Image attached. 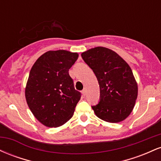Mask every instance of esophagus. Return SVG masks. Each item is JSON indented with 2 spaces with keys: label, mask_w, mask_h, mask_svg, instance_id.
I'll use <instances>...</instances> for the list:
<instances>
[{
  "label": "esophagus",
  "mask_w": 161,
  "mask_h": 161,
  "mask_svg": "<svg viewBox=\"0 0 161 161\" xmlns=\"http://www.w3.org/2000/svg\"><path fill=\"white\" fill-rule=\"evenodd\" d=\"M82 94L84 96H86V89H83L82 91Z\"/></svg>",
  "instance_id": "obj_1"
}]
</instances>
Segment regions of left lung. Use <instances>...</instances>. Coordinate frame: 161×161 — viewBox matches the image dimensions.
I'll use <instances>...</instances> for the list:
<instances>
[{
	"label": "left lung",
	"mask_w": 161,
	"mask_h": 161,
	"mask_svg": "<svg viewBox=\"0 0 161 161\" xmlns=\"http://www.w3.org/2000/svg\"><path fill=\"white\" fill-rule=\"evenodd\" d=\"M93 70L100 86V101L92 108L97 117L108 123H119L133 110L138 84L129 64L112 50L96 47L82 53Z\"/></svg>",
	"instance_id": "left-lung-1"
}]
</instances>
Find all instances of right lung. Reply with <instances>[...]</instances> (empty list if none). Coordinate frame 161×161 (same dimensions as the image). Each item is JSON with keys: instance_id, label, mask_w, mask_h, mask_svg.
<instances>
[{"instance_id": "add662e5", "label": "right lung", "mask_w": 161, "mask_h": 161, "mask_svg": "<svg viewBox=\"0 0 161 161\" xmlns=\"http://www.w3.org/2000/svg\"><path fill=\"white\" fill-rule=\"evenodd\" d=\"M78 57V53L66 50L49 51L30 70L25 99L35 117L45 126H61L73 115L81 94L75 90L69 69Z\"/></svg>"}]
</instances>
